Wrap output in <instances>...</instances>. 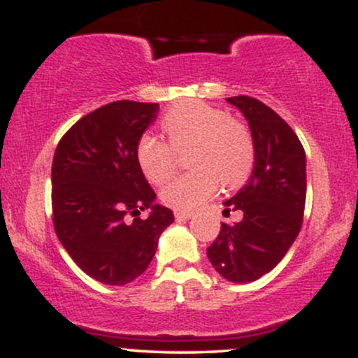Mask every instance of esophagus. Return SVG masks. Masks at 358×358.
<instances>
[{
	"label": "esophagus",
	"instance_id": "esophagus-1",
	"mask_svg": "<svg viewBox=\"0 0 358 358\" xmlns=\"http://www.w3.org/2000/svg\"><path fill=\"white\" fill-rule=\"evenodd\" d=\"M192 215H193V212H190V210H175L176 220H187V219H190Z\"/></svg>",
	"mask_w": 358,
	"mask_h": 358
}]
</instances>
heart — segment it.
<instances>
[{
  "label": "heart",
  "mask_w": 358,
  "mask_h": 358,
  "mask_svg": "<svg viewBox=\"0 0 358 358\" xmlns=\"http://www.w3.org/2000/svg\"><path fill=\"white\" fill-rule=\"evenodd\" d=\"M168 143L143 134L136 162L151 183L162 185L176 166V153L188 155V173L175 176L162 190V200L176 210H193L219 190L241 187L249 178L256 148L249 127L225 110L205 102H183L163 116Z\"/></svg>",
  "instance_id": "obj_1"
}]
</instances>
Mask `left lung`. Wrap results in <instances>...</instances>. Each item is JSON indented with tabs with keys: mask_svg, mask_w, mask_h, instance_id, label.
Wrapping results in <instances>:
<instances>
[{
	"mask_svg": "<svg viewBox=\"0 0 358 358\" xmlns=\"http://www.w3.org/2000/svg\"><path fill=\"white\" fill-rule=\"evenodd\" d=\"M248 119L256 148L252 175L224 213L241 210L237 224H222L207 249L208 261L232 282L256 281L286 256L303 224L306 156L296 133L273 109L249 96L229 97Z\"/></svg>",
	"mask_w": 358,
	"mask_h": 358,
	"instance_id": "left-lung-1",
	"label": "left lung"
}]
</instances>
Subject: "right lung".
I'll return each mask as SVG.
<instances>
[{
  "label": "right lung",
  "mask_w": 358,
  "mask_h": 358,
  "mask_svg": "<svg viewBox=\"0 0 358 358\" xmlns=\"http://www.w3.org/2000/svg\"><path fill=\"white\" fill-rule=\"evenodd\" d=\"M156 102L116 101L62 136L52 163L53 227L69 256L96 281L121 286L150 266L175 220L136 162V145L156 119ZM152 212L146 220L138 213Z\"/></svg>",
  "instance_id": "add662e5"
}]
</instances>
